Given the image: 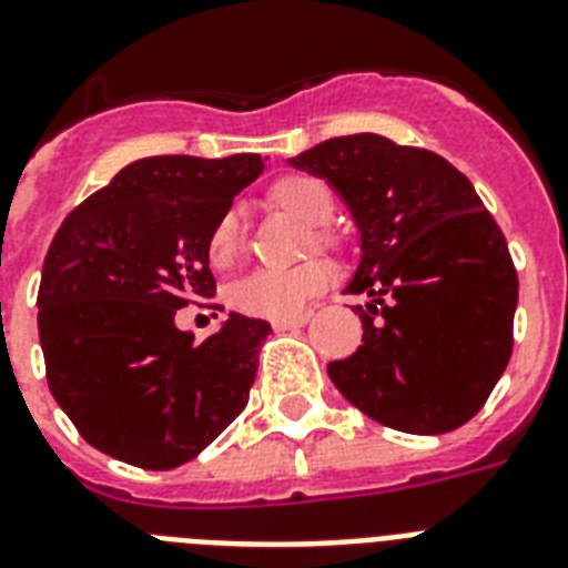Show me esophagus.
Listing matches in <instances>:
<instances>
[{
  "instance_id": "esophagus-1",
  "label": "esophagus",
  "mask_w": 568,
  "mask_h": 568,
  "mask_svg": "<svg viewBox=\"0 0 568 568\" xmlns=\"http://www.w3.org/2000/svg\"><path fill=\"white\" fill-rule=\"evenodd\" d=\"M308 317H312V314H297V317H288V321H274L271 326H274V332H288V328L306 326Z\"/></svg>"
}]
</instances>
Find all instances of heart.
I'll return each instance as SVG.
<instances>
[{"label":"heart","mask_w":568,"mask_h":568,"mask_svg":"<svg viewBox=\"0 0 568 568\" xmlns=\"http://www.w3.org/2000/svg\"><path fill=\"white\" fill-rule=\"evenodd\" d=\"M276 204L297 213L308 225H323L335 211V199L326 181L314 175H285L271 187ZM242 247V211L227 207L216 219L207 236V256L216 268H225L236 260ZM332 265L326 260H308L294 268H256L231 285V306L251 317L288 321L306 312L317 294L332 283Z\"/></svg>","instance_id":"b5f03b06"}]
</instances>
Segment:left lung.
<instances>
[{
    "mask_svg": "<svg viewBox=\"0 0 568 568\" xmlns=\"http://www.w3.org/2000/svg\"><path fill=\"white\" fill-rule=\"evenodd\" d=\"M292 166L326 179L361 233L346 285L364 343L328 364L361 413L438 436L474 418L511 357L517 271L474 184L442 155L375 132L328 138Z\"/></svg>",
    "mask_w": 568,
    "mask_h": 568,
    "instance_id": "8db88e82",
    "label": "left lung"
}]
</instances>
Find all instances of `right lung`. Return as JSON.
I'll use <instances>...</instances> for the list:
<instances>
[{
    "instance_id": "add662e5",
    "label": "right lung",
    "mask_w": 568,
    "mask_h": 568,
    "mask_svg": "<svg viewBox=\"0 0 568 568\" xmlns=\"http://www.w3.org/2000/svg\"><path fill=\"white\" fill-rule=\"evenodd\" d=\"M262 166L254 152L132 161L57 231L37 294L49 389L112 459L179 468L245 409L268 323L231 312L195 343L175 312L216 294L207 236Z\"/></svg>"
}]
</instances>
